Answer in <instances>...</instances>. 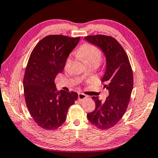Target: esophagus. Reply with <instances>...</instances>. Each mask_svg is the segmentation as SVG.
<instances>
[{
    "label": "esophagus",
    "instance_id": "esophagus-1",
    "mask_svg": "<svg viewBox=\"0 0 158 158\" xmlns=\"http://www.w3.org/2000/svg\"><path fill=\"white\" fill-rule=\"evenodd\" d=\"M88 98V96L84 94V93H79L78 95V99L79 101H81L83 100H85V99H86Z\"/></svg>",
    "mask_w": 158,
    "mask_h": 158
}]
</instances>
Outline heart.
<instances>
[{
    "label": "heart",
    "mask_w": 158,
    "mask_h": 158,
    "mask_svg": "<svg viewBox=\"0 0 158 158\" xmlns=\"http://www.w3.org/2000/svg\"><path fill=\"white\" fill-rule=\"evenodd\" d=\"M79 55L85 63H95L99 64L102 58V53L100 50L95 45L90 43L83 44L79 49ZM72 56H69L66 60V65L70 63Z\"/></svg>",
    "instance_id": "heart-1"
}]
</instances>
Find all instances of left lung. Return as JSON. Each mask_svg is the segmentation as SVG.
<instances>
[{
	"mask_svg": "<svg viewBox=\"0 0 158 158\" xmlns=\"http://www.w3.org/2000/svg\"><path fill=\"white\" fill-rule=\"evenodd\" d=\"M85 39L100 47L106 56V68L102 82L109 95L105 101L92 98L95 109L87 118L98 129L106 130L118 123L127 109L133 89L132 67L126 52L113 37L95 35Z\"/></svg>",
	"mask_w": 158,
	"mask_h": 158,
	"instance_id": "obj_1",
	"label": "left lung"
}]
</instances>
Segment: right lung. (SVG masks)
Wrapping results in <instances>:
<instances>
[{
  "label": "right lung",
  "mask_w": 158,
  "mask_h": 158,
  "mask_svg": "<svg viewBox=\"0 0 158 158\" xmlns=\"http://www.w3.org/2000/svg\"><path fill=\"white\" fill-rule=\"evenodd\" d=\"M79 40L80 37L49 35L36 44L29 57L23 81L25 101L34 121L42 129L60 127L69 106L78 99L76 92H57L55 79Z\"/></svg>",
  "instance_id": "right-lung-1"
}]
</instances>
